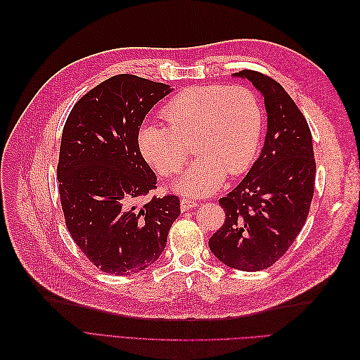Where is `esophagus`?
<instances>
[{"mask_svg":"<svg viewBox=\"0 0 360 360\" xmlns=\"http://www.w3.org/2000/svg\"><path fill=\"white\" fill-rule=\"evenodd\" d=\"M195 207H198V202H197V201H193V200L189 198V197H183V198H181V201H180V209H181V212H186V210H189V209H195Z\"/></svg>","mask_w":360,"mask_h":360,"instance_id":"obj_1","label":"esophagus"}]
</instances>
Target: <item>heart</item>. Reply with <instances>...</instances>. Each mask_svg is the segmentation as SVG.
<instances>
[{"instance_id": "b5f03b06", "label": "heart", "mask_w": 360, "mask_h": 360, "mask_svg": "<svg viewBox=\"0 0 360 360\" xmlns=\"http://www.w3.org/2000/svg\"><path fill=\"white\" fill-rule=\"evenodd\" d=\"M168 126L144 124L141 153L162 176L181 169L192 138L197 158L176 183L181 193H213L226 176H238L252 163L263 132L257 94L243 85H202L183 90L163 106Z\"/></svg>"}]
</instances>
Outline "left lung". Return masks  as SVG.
I'll list each match as a JSON object with an SVG mask.
<instances>
[{
	"label": "left lung",
	"mask_w": 360,
	"mask_h": 360,
	"mask_svg": "<svg viewBox=\"0 0 360 360\" xmlns=\"http://www.w3.org/2000/svg\"><path fill=\"white\" fill-rule=\"evenodd\" d=\"M263 94L267 134L246 177L219 200L225 222L209 240L228 267H270L296 240L309 213L315 184L312 136L303 114L279 82L255 70L234 73Z\"/></svg>",
	"instance_id": "left-lung-1"
}]
</instances>
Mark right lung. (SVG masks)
Wrapping results in <instances>:
<instances>
[{
  "label": "right lung",
  "instance_id": "1",
  "mask_svg": "<svg viewBox=\"0 0 360 360\" xmlns=\"http://www.w3.org/2000/svg\"><path fill=\"white\" fill-rule=\"evenodd\" d=\"M169 91L167 84L115 75L81 97L64 124L57 167L64 219L105 274L132 275L153 264L180 214L176 195L147 198L158 179L138 144L146 115Z\"/></svg>",
  "mask_w": 360,
  "mask_h": 360
}]
</instances>
